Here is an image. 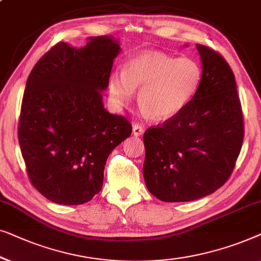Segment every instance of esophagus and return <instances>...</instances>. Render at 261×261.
Instances as JSON below:
<instances>
[{"instance_id":"obj_1","label":"esophagus","mask_w":261,"mask_h":261,"mask_svg":"<svg viewBox=\"0 0 261 261\" xmlns=\"http://www.w3.org/2000/svg\"><path fill=\"white\" fill-rule=\"evenodd\" d=\"M132 131H134V135L135 136H141L143 132H144V127H143L141 124H134V126H132Z\"/></svg>"}]
</instances>
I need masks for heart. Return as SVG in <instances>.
<instances>
[{
    "label": "heart",
    "instance_id": "b5f03b06",
    "mask_svg": "<svg viewBox=\"0 0 261 261\" xmlns=\"http://www.w3.org/2000/svg\"><path fill=\"white\" fill-rule=\"evenodd\" d=\"M202 69L190 58L148 50L131 58L122 73H113L109 93L116 105L127 104L138 90V104L156 119L177 115L199 90Z\"/></svg>",
    "mask_w": 261,
    "mask_h": 261
}]
</instances>
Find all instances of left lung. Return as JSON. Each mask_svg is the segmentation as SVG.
Returning <instances> with one entry per match:
<instances>
[{
  "label": "left lung",
  "instance_id": "obj_1",
  "mask_svg": "<svg viewBox=\"0 0 261 261\" xmlns=\"http://www.w3.org/2000/svg\"><path fill=\"white\" fill-rule=\"evenodd\" d=\"M202 60L197 92L182 111L144 132L146 188L166 202L214 193L230 177L244 142L234 73L221 54L196 45Z\"/></svg>",
  "mask_w": 261,
  "mask_h": 261
}]
</instances>
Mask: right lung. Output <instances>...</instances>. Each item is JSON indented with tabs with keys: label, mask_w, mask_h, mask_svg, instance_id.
I'll return each mask as SVG.
<instances>
[{
	"label": "right lung",
	"mask_w": 261,
	"mask_h": 261,
	"mask_svg": "<svg viewBox=\"0 0 261 261\" xmlns=\"http://www.w3.org/2000/svg\"><path fill=\"white\" fill-rule=\"evenodd\" d=\"M112 36H90L75 49L58 42L33 67L17 127L29 181L59 204H83L101 190L106 160L131 123L102 106L113 59Z\"/></svg>",
	"instance_id": "right-lung-1"
}]
</instances>
